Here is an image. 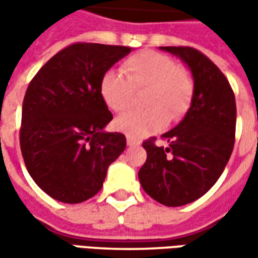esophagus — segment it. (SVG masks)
<instances>
[{
  "mask_svg": "<svg viewBox=\"0 0 258 258\" xmlns=\"http://www.w3.org/2000/svg\"><path fill=\"white\" fill-rule=\"evenodd\" d=\"M126 144H127V146H139L141 142H139V141H136V139H134V138H127V139H126Z\"/></svg>",
  "mask_w": 258,
  "mask_h": 258,
  "instance_id": "esophagus-1",
  "label": "esophagus"
}]
</instances>
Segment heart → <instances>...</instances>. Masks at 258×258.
Returning a JSON list of instances; mask_svg holds the SVG:
<instances>
[{"instance_id":"heart-1","label":"heart","mask_w":258,"mask_h":258,"mask_svg":"<svg viewBox=\"0 0 258 258\" xmlns=\"http://www.w3.org/2000/svg\"><path fill=\"white\" fill-rule=\"evenodd\" d=\"M122 72L109 70L100 80V96L116 113H123L134 104L135 90L145 89L142 103L148 106L116 119L114 126L129 138L142 139L164 129L168 119H181L194 96L191 72L175 63L169 55L144 50L127 57Z\"/></svg>"}]
</instances>
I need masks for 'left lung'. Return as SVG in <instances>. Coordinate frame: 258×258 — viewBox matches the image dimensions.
<instances>
[{
	"label": "left lung",
	"instance_id": "obj_1",
	"mask_svg": "<svg viewBox=\"0 0 258 258\" xmlns=\"http://www.w3.org/2000/svg\"><path fill=\"white\" fill-rule=\"evenodd\" d=\"M188 66L194 96L183 119L162 135L168 146L145 141L146 162L139 182L155 201L166 207L194 203L211 189L233 152L235 97L221 70L192 47H159Z\"/></svg>",
	"mask_w": 258,
	"mask_h": 258
}]
</instances>
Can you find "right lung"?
Masks as SVG:
<instances>
[{"label":"right lung","mask_w":258,"mask_h":258,"mask_svg":"<svg viewBox=\"0 0 258 258\" xmlns=\"http://www.w3.org/2000/svg\"><path fill=\"white\" fill-rule=\"evenodd\" d=\"M131 47L76 43L58 51L25 92L20 145L27 171L47 195L79 204L103 186L109 165L126 148L124 135L106 132L113 114L100 80Z\"/></svg>","instance_id":"right-lung-1"}]
</instances>
